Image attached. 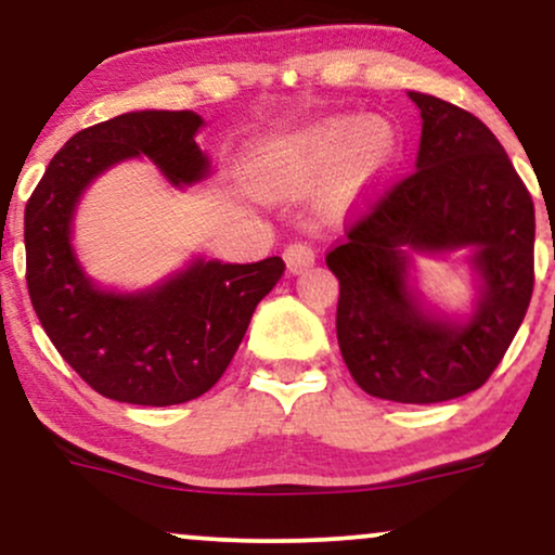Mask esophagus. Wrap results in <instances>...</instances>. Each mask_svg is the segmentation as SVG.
Instances as JSON below:
<instances>
[{
	"label": "esophagus",
	"mask_w": 555,
	"mask_h": 555,
	"mask_svg": "<svg viewBox=\"0 0 555 555\" xmlns=\"http://www.w3.org/2000/svg\"><path fill=\"white\" fill-rule=\"evenodd\" d=\"M284 258H286V266H289V271L297 273V271H302L305 266L313 263L315 250L308 245V242L295 240L284 247Z\"/></svg>",
	"instance_id": "esophagus-1"
}]
</instances>
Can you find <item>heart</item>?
Segmentation results:
<instances>
[{"instance_id": "heart-1", "label": "heart", "mask_w": 555, "mask_h": 555, "mask_svg": "<svg viewBox=\"0 0 555 555\" xmlns=\"http://www.w3.org/2000/svg\"><path fill=\"white\" fill-rule=\"evenodd\" d=\"M393 158V135L367 117H336L310 127L286 145V164L299 177H323L347 164L352 190H365Z\"/></svg>"}]
</instances>
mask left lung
<instances>
[{"label": "left lung", "mask_w": 555, "mask_h": 555, "mask_svg": "<svg viewBox=\"0 0 555 555\" xmlns=\"http://www.w3.org/2000/svg\"><path fill=\"white\" fill-rule=\"evenodd\" d=\"M423 117L415 169L375 188L326 253L339 279L336 339L371 397L436 404L490 378L525 321L534 286V206L503 145L475 114L410 93ZM478 247L483 299L467 327L422 315L403 247Z\"/></svg>", "instance_id": "8db88e82"}]
</instances>
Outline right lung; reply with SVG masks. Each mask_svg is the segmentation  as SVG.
I'll use <instances>...</instances> for the list:
<instances>
[{
  "instance_id": "right-lung-1",
  "label": "right lung",
  "mask_w": 555,
  "mask_h": 555,
  "mask_svg": "<svg viewBox=\"0 0 555 555\" xmlns=\"http://www.w3.org/2000/svg\"><path fill=\"white\" fill-rule=\"evenodd\" d=\"M193 112H130L86 127L62 145L25 206V282L56 352L93 391L167 406L206 393L237 352L256 305L284 276V260H197L140 295L101 292L82 276L69 221L88 182L145 154L175 184L206 177Z\"/></svg>"
}]
</instances>
